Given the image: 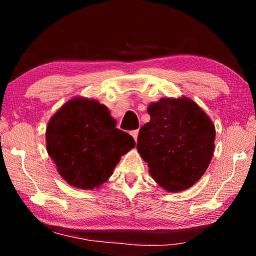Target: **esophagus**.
<instances>
[{
    "instance_id": "1",
    "label": "esophagus",
    "mask_w": 256,
    "mask_h": 256,
    "mask_svg": "<svg viewBox=\"0 0 256 256\" xmlns=\"http://www.w3.org/2000/svg\"><path fill=\"white\" fill-rule=\"evenodd\" d=\"M131 136H133L134 140H138V130H134V131H131Z\"/></svg>"
}]
</instances>
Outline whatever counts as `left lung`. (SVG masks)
Instances as JSON below:
<instances>
[{"instance_id": "8db88e82", "label": "left lung", "mask_w": 256, "mask_h": 256, "mask_svg": "<svg viewBox=\"0 0 256 256\" xmlns=\"http://www.w3.org/2000/svg\"><path fill=\"white\" fill-rule=\"evenodd\" d=\"M150 122L138 131L136 148L152 178L170 192L192 186L214 156L216 131L204 112L188 98H162L148 108Z\"/></svg>"}]
</instances>
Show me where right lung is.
<instances>
[{
  "label": "right lung",
  "mask_w": 256,
  "mask_h": 256,
  "mask_svg": "<svg viewBox=\"0 0 256 256\" xmlns=\"http://www.w3.org/2000/svg\"><path fill=\"white\" fill-rule=\"evenodd\" d=\"M47 152L68 184L92 190L108 180L120 157L136 146L116 128L107 108L74 98L60 108L46 130Z\"/></svg>",
  "instance_id": "1"
}]
</instances>
